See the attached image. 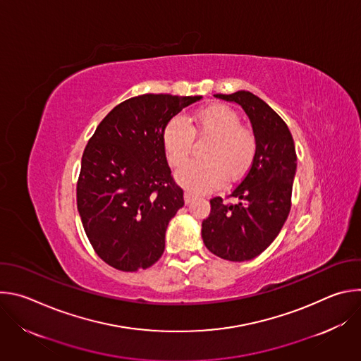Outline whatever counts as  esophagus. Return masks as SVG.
I'll use <instances>...</instances> for the list:
<instances>
[{
    "instance_id": "34e87169",
    "label": "esophagus",
    "mask_w": 361,
    "mask_h": 361,
    "mask_svg": "<svg viewBox=\"0 0 361 361\" xmlns=\"http://www.w3.org/2000/svg\"><path fill=\"white\" fill-rule=\"evenodd\" d=\"M194 198H195V195H194L192 192H190V191H185V192H184V201H185V204H190Z\"/></svg>"
}]
</instances>
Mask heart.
<instances>
[{
    "mask_svg": "<svg viewBox=\"0 0 361 361\" xmlns=\"http://www.w3.org/2000/svg\"><path fill=\"white\" fill-rule=\"evenodd\" d=\"M194 127L183 117L173 118L163 134L167 159L173 166L183 164L192 151L195 131L213 135L214 141L204 151V160H192L177 173V181L188 191L204 194L223 185L226 177L238 180L252 164L257 138L240 114L224 104L204 107L194 114Z\"/></svg>",
    "mask_w": 361,
    "mask_h": 361,
    "instance_id": "b5f03b06",
    "label": "heart"
}]
</instances>
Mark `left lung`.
<instances>
[{
    "label": "left lung",
    "instance_id": "8db88e82",
    "mask_svg": "<svg viewBox=\"0 0 361 361\" xmlns=\"http://www.w3.org/2000/svg\"><path fill=\"white\" fill-rule=\"evenodd\" d=\"M216 97L241 106L257 138V151L247 176L230 194L235 201L210 200L212 212L201 224V237L221 259L247 262L274 241L288 217L295 147L287 124L262 98L250 91Z\"/></svg>",
    "mask_w": 361,
    "mask_h": 361
}]
</instances>
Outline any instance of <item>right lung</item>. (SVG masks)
Listing matches in <instances>:
<instances>
[{
	"label": "right lung",
	"instance_id": "add662e5",
	"mask_svg": "<svg viewBox=\"0 0 361 361\" xmlns=\"http://www.w3.org/2000/svg\"><path fill=\"white\" fill-rule=\"evenodd\" d=\"M201 95L142 94L102 120L81 160L77 207L101 260L121 271L148 269L164 252L166 230L184 205L167 164L163 134Z\"/></svg>",
	"mask_w": 361,
	"mask_h": 361
}]
</instances>
